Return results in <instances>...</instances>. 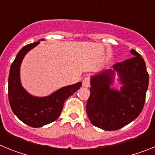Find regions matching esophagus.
Instances as JSON below:
<instances>
[{
    "mask_svg": "<svg viewBox=\"0 0 155 155\" xmlns=\"http://www.w3.org/2000/svg\"><path fill=\"white\" fill-rule=\"evenodd\" d=\"M82 86L84 87H88L90 86V79L88 77L85 78L82 81Z\"/></svg>",
    "mask_w": 155,
    "mask_h": 155,
    "instance_id": "esophagus-1",
    "label": "esophagus"
}]
</instances>
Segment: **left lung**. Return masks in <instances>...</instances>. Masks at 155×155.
<instances>
[{"label":"left lung","mask_w":155,"mask_h":155,"mask_svg":"<svg viewBox=\"0 0 155 155\" xmlns=\"http://www.w3.org/2000/svg\"><path fill=\"white\" fill-rule=\"evenodd\" d=\"M132 58L117 63L113 69L91 77L90 96L86 111L91 124L104 130H116L125 127L141 113L149 83L143 59L130 50ZM117 74L120 90L110 87Z\"/></svg>","instance_id":"obj_1"}]
</instances>
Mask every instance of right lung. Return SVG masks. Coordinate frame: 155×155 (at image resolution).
<instances>
[{
  "label": "right lung",
  "instance_id": "1",
  "mask_svg": "<svg viewBox=\"0 0 155 155\" xmlns=\"http://www.w3.org/2000/svg\"><path fill=\"white\" fill-rule=\"evenodd\" d=\"M39 41L25 46L18 52L11 66L8 77V99L11 108L21 122L34 128L55 121L61 115L65 100L82 84L81 82H78L65 86L45 97L33 96L25 89L20 79L21 62L26 53L39 44Z\"/></svg>",
  "mask_w": 155,
  "mask_h": 155
}]
</instances>
